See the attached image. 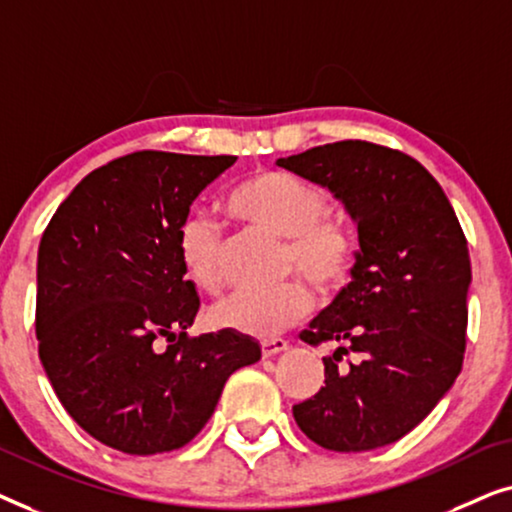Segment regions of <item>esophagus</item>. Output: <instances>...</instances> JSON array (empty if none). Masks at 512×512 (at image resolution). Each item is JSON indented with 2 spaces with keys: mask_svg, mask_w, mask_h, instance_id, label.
Segmentation results:
<instances>
[{
  "mask_svg": "<svg viewBox=\"0 0 512 512\" xmlns=\"http://www.w3.org/2000/svg\"><path fill=\"white\" fill-rule=\"evenodd\" d=\"M286 349H289V342L282 338H272V340L261 342V352L265 359H270V356H275V354H282V352H286Z\"/></svg>",
  "mask_w": 512,
  "mask_h": 512,
  "instance_id": "obj_1",
  "label": "esophagus"
}]
</instances>
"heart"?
Listing matches in <instances>:
<instances>
[{"instance_id": "1", "label": "heart", "mask_w": 512, "mask_h": 512, "mask_svg": "<svg viewBox=\"0 0 512 512\" xmlns=\"http://www.w3.org/2000/svg\"><path fill=\"white\" fill-rule=\"evenodd\" d=\"M326 193L289 172L251 174L228 195V209L284 240L286 270H298L321 291L345 282L354 265L356 240L345 219L326 212ZM179 261L200 291L216 293L223 282V235L205 214L184 219L177 235ZM312 291L286 282L272 291H237L212 310L214 324L230 331L275 338L310 312Z\"/></svg>"}]
</instances>
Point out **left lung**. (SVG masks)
<instances>
[{"label": "left lung", "mask_w": 512, "mask_h": 512, "mask_svg": "<svg viewBox=\"0 0 512 512\" xmlns=\"http://www.w3.org/2000/svg\"><path fill=\"white\" fill-rule=\"evenodd\" d=\"M277 165L328 188L359 233L352 282L300 333L338 349L324 356L326 387L293 405V419L333 452L396 443L436 408L464 363V230L426 167L387 146L347 139ZM349 351L360 361L342 367Z\"/></svg>", "instance_id": "obj_1"}]
</instances>
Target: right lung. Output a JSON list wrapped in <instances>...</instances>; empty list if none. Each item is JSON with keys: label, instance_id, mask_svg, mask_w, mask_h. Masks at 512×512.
Here are the masks:
<instances>
[{"label": "right lung", "instance_id": "1", "mask_svg": "<svg viewBox=\"0 0 512 512\" xmlns=\"http://www.w3.org/2000/svg\"><path fill=\"white\" fill-rule=\"evenodd\" d=\"M235 156L137 151L90 172L41 235L37 340L69 417L125 454L198 436L258 340L230 328L188 338L200 298L177 235ZM167 337L168 345L162 340Z\"/></svg>", "mask_w": 512, "mask_h": 512}]
</instances>
